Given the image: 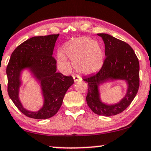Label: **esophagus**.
Here are the masks:
<instances>
[{
  "label": "esophagus",
  "mask_w": 151,
  "mask_h": 151,
  "mask_svg": "<svg viewBox=\"0 0 151 151\" xmlns=\"http://www.w3.org/2000/svg\"><path fill=\"white\" fill-rule=\"evenodd\" d=\"M73 78L74 82H78V81H79L80 80H81V78L78 76H73Z\"/></svg>",
  "instance_id": "esophagus-1"
}]
</instances>
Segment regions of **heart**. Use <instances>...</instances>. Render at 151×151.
Returning <instances> with one entry per match:
<instances>
[{
  "instance_id": "1",
  "label": "heart",
  "mask_w": 151,
  "mask_h": 151,
  "mask_svg": "<svg viewBox=\"0 0 151 151\" xmlns=\"http://www.w3.org/2000/svg\"><path fill=\"white\" fill-rule=\"evenodd\" d=\"M66 57L73 61L78 72L90 75L101 68L104 51L101 45L94 39L80 37L67 42L63 47V52L59 51L57 53V63L64 69H67L69 66Z\"/></svg>"
}]
</instances>
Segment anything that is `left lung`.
Listing matches in <instances>:
<instances>
[{"instance_id": "1", "label": "left lung", "mask_w": 151, "mask_h": 151, "mask_svg": "<svg viewBox=\"0 0 151 151\" xmlns=\"http://www.w3.org/2000/svg\"><path fill=\"white\" fill-rule=\"evenodd\" d=\"M97 35L101 37L105 44L106 59L99 71L83 79L88 85L86 101L96 114L112 116L124 111L137 95L139 87V63L129 45L106 33ZM115 79L126 82L127 92L118 103H104L100 97V85Z\"/></svg>"}]
</instances>
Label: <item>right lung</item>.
<instances>
[{
  "instance_id": "obj_1",
  "label": "right lung",
  "mask_w": 151,
  "mask_h": 151,
  "mask_svg": "<svg viewBox=\"0 0 151 151\" xmlns=\"http://www.w3.org/2000/svg\"><path fill=\"white\" fill-rule=\"evenodd\" d=\"M59 34L35 36L22 42L13 51L7 64V92L17 108L26 116L47 119L58 112L68 89L73 84L72 76L57 73V61L52 57ZM29 70L40 84L44 105L38 111L26 109L19 99L21 72Z\"/></svg>"
}]
</instances>
